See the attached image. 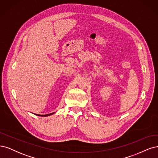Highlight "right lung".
<instances>
[{
	"label": "right lung",
	"mask_w": 158,
	"mask_h": 158,
	"mask_svg": "<svg viewBox=\"0 0 158 158\" xmlns=\"http://www.w3.org/2000/svg\"><path fill=\"white\" fill-rule=\"evenodd\" d=\"M54 113H52V114H47V115H37V114H35V115H39V116H44V117H47V116H48V115H52V114H53Z\"/></svg>",
	"instance_id": "1"
}]
</instances>
